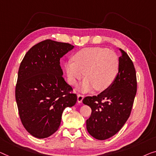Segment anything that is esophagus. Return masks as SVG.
Segmentation results:
<instances>
[{"mask_svg": "<svg viewBox=\"0 0 156 156\" xmlns=\"http://www.w3.org/2000/svg\"><path fill=\"white\" fill-rule=\"evenodd\" d=\"M83 98H84V95L78 94V96H77V101H78V103H82Z\"/></svg>", "mask_w": 156, "mask_h": 156, "instance_id": "34e87169", "label": "esophagus"}]
</instances>
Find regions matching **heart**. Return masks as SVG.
I'll return each instance as SVG.
<instances>
[{
    "instance_id": "heart-1",
    "label": "heart",
    "mask_w": 156,
    "mask_h": 156,
    "mask_svg": "<svg viewBox=\"0 0 156 156\" xmlns=\"http://www.w3.org/2000/svg\"><path fill=\"white\" fill-rule=\"evenodd\" d=\"M67 80L70 85H76L83 76L80 89L87 92L95 88L103 91L115 80L119 69V58L115 52L100 47L83 48L73 56V61L64 65Z\"/></svg>"
}]
</instances>
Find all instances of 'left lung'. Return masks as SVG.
<instances>
[{
	"label": "left lung",
	"instance_id": "8db88e82",
	"mask_svg": "<svg viewBox=\"0 0 156 156\" xmlns=\"http://www.w3.org/2000/svg\"><path fill=\"white\" fill-rule=\"evenodd\" d=\"M120 50L119 69L112 85L97 96L86 97L83 100L92 109L86 120L87 132L98 140L110 138L122 128L131 113L136 93L133 62L124 50Z\"/></svg>",
	"mask_w": 156,
	"mask_h": 156
}]
</instances>
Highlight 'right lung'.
<instances>
[{
	"label": "right lung",
	"mask_w": 156,
	"mask_h": 156,
	"mask_svg": "<svg viewBox=\"0 0 156 156\" xmlns=\"http://www.w3.org/2000/svg\"><path fill=\"white\" fill-rule=\"evenodd\" d=\"M73 48L48 39L33 46L21 62L16 101L22 125L35 137L54 134L64 109L76 103L77 96L64 80L60 66V59Z\"/></svg>",
	"instance_id": "right-lung-1"
}]
</instances>
